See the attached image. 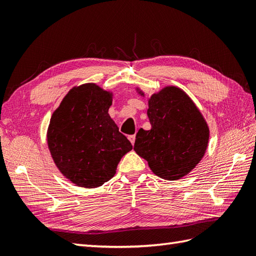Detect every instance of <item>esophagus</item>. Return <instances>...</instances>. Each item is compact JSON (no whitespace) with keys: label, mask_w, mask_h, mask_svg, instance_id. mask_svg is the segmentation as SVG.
I'll list each match as a JSON object with an SVG mask.
<instances>
[{"label":"esophagus","mask_w":256,"mask_h":256,"mask_svg":"<svg viewBox=\"0 0 256 256\" xmlns=\"http://www.w3.org/2000/svg\"><path fill=\"white\" fill-rule=\"evenodd\" d=\"M135 138H136L135 135H130V136H128V140H130V142H132L133 146H134V142H135Z\"/></svg>","instance_id":"obj_1"}]
</instances>
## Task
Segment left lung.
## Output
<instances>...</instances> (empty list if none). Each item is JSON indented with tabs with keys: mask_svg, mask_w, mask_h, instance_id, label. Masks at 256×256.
<instances>
[{
	"mask_svg": "<svg viewBox=\"0 0 256 256\" xmlns=\"http://www.w3.org/2000/svg\"><path fill=\"white\" fill-rule=\"evenodd\" d=\"M135 90L146 96L140 88ZM147 100L152 130H140L135 152L160 178H185L206 154L210 140L208 122L186 92L175 85H166Z\"/></svg>",
	"mask_w": 256,
	"mask_h": 256,
	"instance_id": "obj_1",
	"label": "left lung"
}]
</instances>
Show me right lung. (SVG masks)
<instances>
[{
    "label": "right lung",
    "mask_w": 256,
    "mask_h": 256,
    "mask_svg": "<svg viewBox=\"0 0 256 256\" xmlns=\"http://www.w3.org/2000/svg\"><path fill=\"white\" fill-rule=\"evenodd\" d=\"M112 100L111 90L85 83L72 88L52 114L46 134L52 159L76 186L100 187L133 148L108 114Z\"/></svg>",
    "instance_id": "obj_1"
}]
</instances>
